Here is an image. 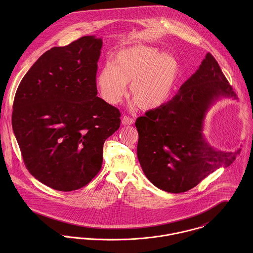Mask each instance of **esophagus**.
I'll return each instance as SVG.
<instances>
[{"mask_svg": "<svg viewBox=\"0 0 253 253\" xmlns=\"http://www.w3.org/2000/svg\"><path fill=\"white\" fill-rule=\"evenodd\" d=\"M133 123H134V120L131 119V118H129V117H127V116H125V117H123V119H122V124H123V126H131Z\"/></svg>", "mask_w": 253, "mask_h": 253, "instance_id": "obj_1", "label": "esophagus"}]
</instances>
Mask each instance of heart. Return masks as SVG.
<instances>
[{"instance_id": "obj_1", "label": "heart", "mask_w": 253, "mask_h": 253, "mask_svg": "<svg viewBox=\"0 0 253 253\" xmlns=\"http://www.w3.org/2000/svg\"><path fill=\"white\" fill-rule=\"evenodd\" d=\"M180 76L176 58L156 47L135 45L119 51L105 64L96 83L103 99L118 104L130 84L129 94L139 108L161 107L171 96Z\"/></svg>"}]
</instances>
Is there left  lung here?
<instances>
[{
	"mask_svg": "<svg viewBox=\"0 0 253 253\" xmlns=\"http://www.w3.org/2000/svg\"><path fill=\"white\" fill-rule=\"evenodd\" d=\"M236 93L209 52L199 69L171 100L136 119L137 157L146 177L169 193H183L220 167H229L239 151L222 152L204 136V120L219 97Z\"/></svg>",
	"mask_w": 253,
	"mask_h": 253,
	"instance_id": "8db88e82",
	"label": "left lung"
}]
</instances>
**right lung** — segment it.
I'll return each instance as SVG.
<instances>
[{"mask_svg": "<svg viewBox=\"0 0 253 253\" xmlns=\"http://www.w3.org/2000/svg\"><path fill=\"white\" fill-rule=\"evenodd\" d=\"M102 40L84 36L45 51L21 80L12 129L29 172L58 191L78 190L99 172L119 109L96 96Z\"/></svg>", "mask_w": 253, "mask_h": 253, "instance_id": "1", "label": "right lung"}]
</instances>
